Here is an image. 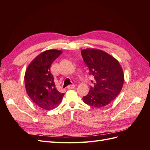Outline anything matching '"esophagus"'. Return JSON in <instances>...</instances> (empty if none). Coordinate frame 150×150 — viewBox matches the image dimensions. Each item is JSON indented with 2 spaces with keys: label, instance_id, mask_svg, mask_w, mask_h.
I'll use <instances>...</instances> for the list:
<instances>
[{
  "label": "esophagus",
  "instance_id": "34e87169",
  "mask_svg": "<svg viewBox=\"0 0 150 150\" xmlns=\"http://www.w3.org/2000/svg\"><path fill=\"white\" fill-rule=\"evenodd\" d=\"M75 88V85L74 84H71L67 86V88L69 89H74Z\"/></svg>",
  "mask_w": 150,
  "mask_h": 150
}]
</instances>
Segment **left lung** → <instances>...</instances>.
Here are the masks:
<instances>
[{"label": "left lung", "mask_w": 150, "mask_h": 150, "mask_svg": "<svg viewBox=\"0 0 150 150\" xmlns=\"http://www.w3.org/2000/svg\"><path fill=\"white\" fill-rule=\"evenodd\" d=\"M81 55L93 76V84L83 101L91 106L102 108L117 97L124 83V74L119 62L101 50L86 49Z\"/></svg>", "instance_id": "1"}]
</instances>
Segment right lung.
Wrapping results in <instances>:
<instances>
[{
	"mask_svg": "<svg viewBox=\"0 0 150 150\" xmlns=\"http://www.w3.org/2000/svg\"><path fill=\"white\" fill-rule=\"evenodd\" d=\"M61 54V51L56 49L40 53L30 63L25 71L27 93L32 101L44 110L56 108L64 95L57 91L50 71L52 63Z\"/></svg>",
	"mask_w": 150,
	"mask_h": 150,
	"instance_id": "right-lung-1",
	"label": "right lung"
}]
</instances>
